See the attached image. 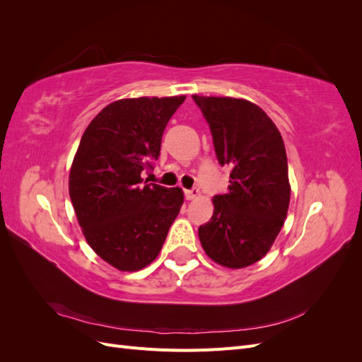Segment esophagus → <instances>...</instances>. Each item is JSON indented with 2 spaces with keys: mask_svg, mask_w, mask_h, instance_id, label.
Returning <instances> with one entry per match:
<instances>
[{
  "mask_svg": "<svg viewBox=\"0 0 362 362\" xmlns=\"http://www.w3.org/2000/svg\"><path fill=\"white\" fill-rule=\"evenodd\" d=\"M184 194H185V199H194V198H198L199 196V190L198 189H192V190H184Z\"/></svg>",
  "mask_w": 362,
  "mask_h": 362,
  "instance_id": "esophagus-1",
  "label": "esophagus"
}]
</instances>
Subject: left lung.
Here are the masks:
<instances>
[{"label": "left lung", "mask_w": 362, "mask_h": 362, "mask_svg": "<svg viewBox=\"0 0 362 362\" xmlns=\"http://www.w3.org/2000/svg\"><path fill=\"white\" fill-rule=\"evenodd\" d=\"M192 98L210 127L218 164L231 169L228 192L214 196L213 216L199 226L201 245L217 264L247 267L267 254L287 217L286 146L258 105L237 98Z\"/></svg>", "instance_id": "left-lung-1"}]
</instances>
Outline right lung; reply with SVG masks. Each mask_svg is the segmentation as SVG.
<instances>
[{
  "mask_svg": "<svg viewBox=\"0 0 362 362\" xmlns=\"http://www.w3.org/2000/svg\"><path fill=\"white\" fill-rule=\"evenodd\" d=\"M185 96L108 104L86 128L69 173V196L89 246L108 264L136 272L160 254L184 202L181 189L146 184L168 122Z\"/></svg>",
  "mask_w": 362,
  "mask_h": 362,
  "instance_id": "obj_1",
  "label": "right lung"
}]
</instances>
